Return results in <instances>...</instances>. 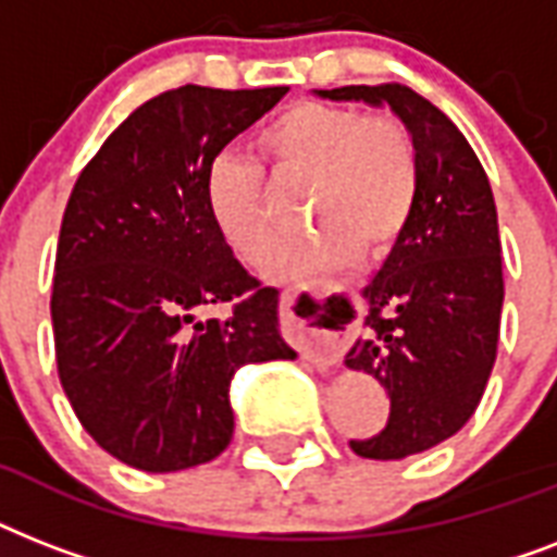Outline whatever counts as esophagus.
Segmentation results:
<instances>
[{"label": "esophagus", "instance_id": "esophagus-1", "mask_svg": "<svg viewBox=\"0 0 557 557\" xmlns=\"http://www.w3.org/2000/svg\"><path fill=\"white\" fill-rule=\"evenodd\" d=\"M297 309V288H286L280 292V312L286 318V323L292 330H297L300 335L309 338L304 349V358L314 370L330 372L332 367H338L341 361V341L326 330H318L323 321H326V304H323L321 295H309V309H306V318L300 321L295 314Z\"/></svg>", "mask_w": 557, "mask_h": 557}]
</instances>
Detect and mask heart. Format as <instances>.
<instances>
[{
    "label": "heart",
    "instance_id": "1",
    "mask_svg": "<svg viewBox=\"0 0 557 557\" xmlns=\"http://www.w3.org/2000/svg\"><path fill=\"white\" fill-rule=\"evenodd\" d=\"M274 185H309L306 219L321 225L269 260L274 280L306 277L389 251L410 225L419 199L413 135L389 112L335 103H295L262 126L253 141ZM208 208L239 260L257 265L283 227L262 170L243 156H219L208 173Z\"/></svg>",
    "mask_w": 557,
    "mask_h": 557
}]
</instances>
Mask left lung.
Here are the masks:
<instances>
[{"label": "left lung", "mask_w": 557, "mask_h": 557, "mask_svg": "<svg viewBox=\"0 0 557 557\" xmlns=\"http://www.w3.org/2000/svg\"><path fill=\"white\" fill-rule=\"evenodd\" d=\"M330 100L387 103L419 152V199L364 288V330L344 358L389 396L384 431L349 440L364 459H405L474 416L497 358L503 257L483 164L442 109L401 83L321 89Z\"/></svg>", "instance_id": "obj_1"}]
</instances>
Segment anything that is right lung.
I'll return each mask as SVG.
<instances>
[{"instance_id":"add662e5","label":"right lung","mask_w":557,"mask_h":557,"mask_svg":"<svg viewBox=\"0 0 557 557\" xmlns=\"http://www.w3.org/2000/svg\"><path fill=\"white\" fill-rule=\"evenodd\" d=\"M288 91L182 86L138 107L83 168L65 205L51 292L57 372L91 440L168 474L234 436L243 364L295 358L277 288L236 260L208 208V173ZM231 302L227 319L198 318Z\"/></svg>"}]
</instances>
